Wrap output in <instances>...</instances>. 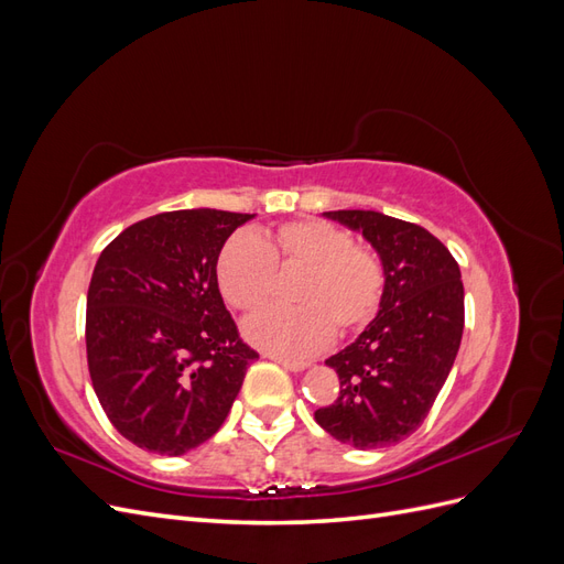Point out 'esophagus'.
<instances>
[{"instance_id": "esophagus-1", "label": "esophagus", "mask_w": 564, "mask_h": 564, "mask_svg": "<svg viewBox=\"0 0 564 564\" xmlns=\"http://www.w3.org/2000/svg\"><path fill=\"white\" fill-rule=\"evenodd\" d=\"M265 357H268V360H272V362L282 365V367L289 369V371H303V369H308V362H303V360H286V357H282V355H278V352H265Z\"/></svg>"}]
</instances>
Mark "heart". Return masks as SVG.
Returning <instances> with one entry per match:
<instances>
[{
    "instance_id": "1",
    "label": "heart",
    "mask_w": 564,
    "mask_h": 564,
    "mask_svg": "<svg viewBox=\"0 0 564 564\" xmlns=\"http://www.w3.org/2000/svg\"><path fill=\"white\" fill-rule=\"evenodd\" d=\"M294 308H270L245 322L256 346L282 357H311L334 334L362 332L381 308L386 270L373 251L357 247L348 230L329 220L299 218L263 232H235L216 259L220 296L235 311H256L275 284V270H301Z\"/></svg>"
}]
</instances>
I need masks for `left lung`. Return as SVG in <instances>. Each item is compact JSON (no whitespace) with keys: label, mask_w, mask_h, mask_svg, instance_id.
I'll return each mask as SVG.
<instances>
[{"label":"left lung","mask_w":564,"mask_h":564,"mask_svg":"<svg viewBox=\"0 0 564 564\" xmlns=\"http://www.w3.org/2000/svg\"><path fill=\"white\" fill-rule=\"evenodd\" d=\"M362 232L386 270L381 308L355 344L332 355L338 398L315 421L357 449L395 445L429 416L464 334V282L449 249L381 212H324Z\"/></svg>","instance_id":"1"}]
</instances>
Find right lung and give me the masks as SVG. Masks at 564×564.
Instances as JSON below:
<instances>
[{
    "mask_svg": "<svg viewBox=\"0 0 564 564\" xmlns=\"http://www.w3.org/2000/svg\"><path fill=\"white\" fill-rule=\"evenodd\" d=\"M253 214L164 212L119 232L87 294V362L110 423L135 447L181 456L224 425L259 357L237 334L216 259Z\"/></svg>",
    "mask_w": 564,
    "mask_h": 564,
    "instance_id": "1",
    "label": "right lung"
}]
</instances>
